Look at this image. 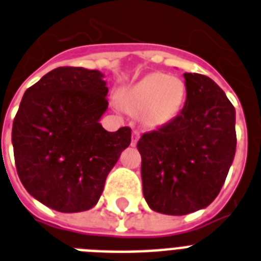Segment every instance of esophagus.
Listing matches in <instances>:
<instances>
[{
  "label": "esophagus",
  "mask_w": 261,
  "mask_h": 261,
  "mask_svg": "<svg viewBox=\"0 0 261 261\" xmlns=\"http://www.w3.org/2000/svg\"><path fill=\"white\" fill-rule=\"evenodd\" d=\"M139 139V131H133V138H131V146H135Z\"/></svg>",
  "instance_id": "34e87169"
}]
</instances>
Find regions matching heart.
<instances>
[{
  "label": "heart",
  "instance_id": "obj_1",
  "mask_svg": "<svg viewBox=\"0 0 261 261\" xmlns=\"http://www.w3.org/2000/svg\"><path fill=\"white\" fill-rule=\"evenodd\" d=\"M186 86L178 76L160 72L149 73L120 92V105L131 114H143L145 123L164 126L181 111Z\"/></svg>",
  "mask_w": 261,
  "mask_h": 261
}]
</instances>
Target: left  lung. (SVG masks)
<instances>
[{"label": "left lung", "mask_w": 261, "mask_h": 261, "mask_svg": "<svg viewBox=\"0 0 261 261\" xmlns=\"http://www.w3.org/2000/svg\"><path fill=\"white\" fill-rule=\"evenodd\" d=\"M178 116L138 141L143 196L154 212L184 216L211 205L236 152V111L207 76L185 73Z\"/></svg>", "instance_id": "obj_1"}]
</instances>
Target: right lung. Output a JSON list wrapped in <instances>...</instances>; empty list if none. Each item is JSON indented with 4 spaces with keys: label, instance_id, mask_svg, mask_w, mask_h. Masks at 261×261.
<instances>
[{
    "label": "right lung",
    "instance_id": "obj_1",
    "mask_svg": "<svg viewBox=\"0 0 261 261\" xmlns=\"http://www.w3.org/2000/svg\"><path fill=\"white\" fill-rule=\"evenodd\" d=\"M105 73L59 67L25 91L12 128L14 161L27 192L61 213L88 211L131 142V128L106 131Z\"/></svg>",
    "mask_w": 261,
    "mask_h": 261
}]
</instances>
